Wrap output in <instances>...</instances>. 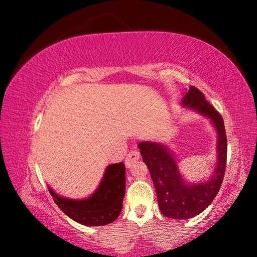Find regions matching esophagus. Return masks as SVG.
<instances>
[{
  "label": "esophagus",
  "instance_id": "1",
  "mask_svg": "<svg viewBox=\"0 0 257 257\" xmlns=\"http://www.w3.org/2000/svg\"><path fill=\"white\" fill-rule=\"evenodd\" d=\"M139 158H140V154H139L138 151L133 150L132 152H129V154L127 155V157H125V160H124L125 167L130 168L136 161L139 160Z\"/></svg>",
  "mask_w": 257,
  "mask_h": 257
}]
</instances>
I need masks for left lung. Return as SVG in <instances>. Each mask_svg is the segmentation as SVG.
<instances>
[{
    "instance_id": "1",
    "label": "left lung",
    "mask_w": 257,
    "mask_h": 257,
    "mask_svg": "<svg viewBox=\"0 0 257 257\" xmlns=\"http://www.w3.org/2000/svg\"><path fill=\"white\" fill-rule=\"evenodd\" d=\"M181 105L188 110L210 119L216 132V166L209 179L196 183L187 182L180 173L176 157L170 148L155 141L138 144L155 185L160 211L165 216L176 220L196 216L212 203L224 177L227 151L224 121L214 107L206 101L204 95L191 86L184 94Z\"/></svg>"
}]
</instances>
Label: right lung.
<instances>
[{"label": "right lung", "instance_id": "1", "mask_svg": "<svg viewBox=\"0 0 257 257\" xmlns=\"http://www.w3.org/2000/svg\"><path fill=\"white\" fill-rule=\"evenodd\" d=\"M57 206L79 224L101 226L112 223L122 209L125 193V168L122 162L109 165L95 192L86 199H68L48 187Z\"/></svg>", "mask_w": 257, "mask_h": 257}]
</instances>
